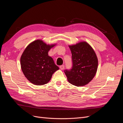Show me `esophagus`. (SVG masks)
Listing matches in <instances>:
<instances>
[{"label":"esophagus","instance_id":"esophagus-1","mask_svg":"<svg viewBox=\"0 0 123 123\" xmlns=\"http://www.w3.org/2000/svg\"><path fill=\"white\" fill-rule=\"evenodd\" d=\"M64 67H65V66H64V65H61V66H60V67H59V68H60V69L61 70H63L64 69Z\"/></svg>","mask_w":123,"mask_h":123}]
</instances>
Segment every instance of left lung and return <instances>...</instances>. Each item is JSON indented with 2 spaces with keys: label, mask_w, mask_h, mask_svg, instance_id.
Listing matches in <instances>:
<instances>
[{
  "label": "left lung",
  "mask_w": 123,
  "mask_h": 123,
  "mask_svg": "<svg viewBox=\"0 0 123 123\" xmlns=\"http://www.w3.org/2000/svg\"><path fill=\"white\" fill-rule=\"evenodd\" d=\"M72 53V68L65 70L68 82L76 86H84L95 77L98 60L95 52L86 41L69 45Z\"/></svg>",
  "instance_id": "1"
}]
</instances>
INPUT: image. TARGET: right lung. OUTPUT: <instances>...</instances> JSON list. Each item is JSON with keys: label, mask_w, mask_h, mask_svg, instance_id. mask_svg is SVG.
<instances>
[{"label": "right lung", "mask_w": 123, "mask_h": 123, "mask_svg": "<svg viewBox=\"0 0 123 123\" xmlns=\"http://www.w3.org/2000/svg\"><path fill=\"white\" fill-rule=\"evenodd\" d=\"M56 44H47L37 39L30 43L20 58L22 72L27 80L35 85L48 83L58 67L53 58L48 55L49 51Z\"/></svg>", "instance_id": "1"}]
</instances>
